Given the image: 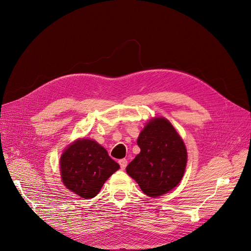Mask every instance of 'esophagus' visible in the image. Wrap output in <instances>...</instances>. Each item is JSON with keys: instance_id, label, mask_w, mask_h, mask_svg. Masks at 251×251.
Here are the masks:
<instances>
[{"instance_id": "obj_1", "label": "esophagus", "mask_w": 251, "mask_h": 251, "mask_svg": "<svg viewBox=\"0 0 251 251\" xmlns=\"http://www.w3.org/2000/svg\"><path fill=\"white\" fill-rule=\"evenodd\" d=\"M127 164H128V162H127L126 159L119 160V165H120V167H121L122 170H124V169L127 167Z\"/></svg>"}]
</instances>
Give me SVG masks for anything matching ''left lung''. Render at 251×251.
Instances as JSON below:
<instances>
[{
  "label": "left lung",
  "instance_id": "left-lung-1",
  "mask_svg": "<svg viewBox=\"0 0 251 251\" xmlns=\"http://www.w3.org/2000/svg\"><path fill=\"white\" fill-rule=\"evenodd\" d=\"M140 152L127 168L140 189L151 197L161 196L180 183L187 163L185 144L165 118H154L140 132Z\"/></svg>",
  "mask_w": 251,
  "mask_h": 251
}]
</instances>
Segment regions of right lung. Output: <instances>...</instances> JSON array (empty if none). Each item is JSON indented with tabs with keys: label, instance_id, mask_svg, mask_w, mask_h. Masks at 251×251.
<instances>
[{
	"label": "right lung",
	"instance_id": "right-lung-1",
	"mask_svg": "<svg viewBox=\"0 0 251 251\" xmlns=\"http://www.w3.org/2000/svg\"><path fill=\"white\" fill-rule=\"evenodd\" d=\"M120 166L101 146L91 139H78L61 155L60 169L64 185L82 199L90 200Z\"/></svg>",
	"mask_w": 251,
	"mask_h": 251
}]
</instances>
